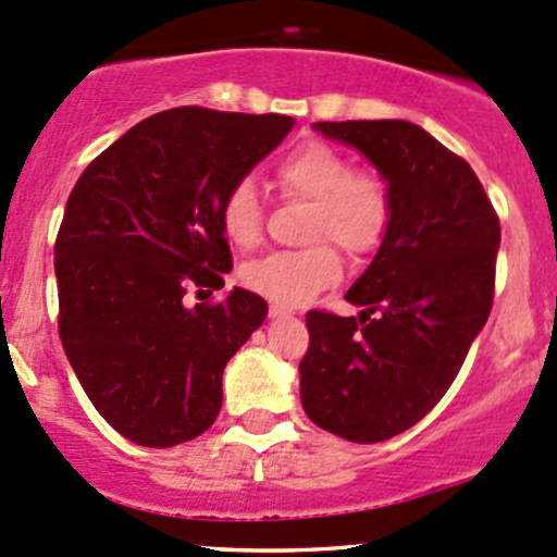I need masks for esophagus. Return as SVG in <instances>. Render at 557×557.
<instances>
[{
    "instance_id": "1",
    "label": "esophagus",
    "mask_w": 557,
    "mask_h": 557,
    "mask_svg": "<svg viewBox=\"0 0 557 557\" xmlns=\"http://www.w3.org/2000/svg\"><path fill=\"white\" fill-rule=\"evenodd\" d=\"M269 317H272V320H280V317H290V311L285 307H277V304H272V307H269Z\"/></svg>"
}]
</instances>
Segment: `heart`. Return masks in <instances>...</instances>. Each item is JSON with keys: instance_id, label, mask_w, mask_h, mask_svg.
Returning a JSON list of instances; mask_svg holds the SVG:
<instances>
[{"instance_id": "b5f03b06", "label": "heart", "mask_w": 557, "mask_h": 557, "mask_svg": "<svg viewBox=\"0 0 557 557\" xmlns=\"http://www.w3.org/2000/svg\"><path fill=\"white\" fill-rule=\"evenodd\" d=\"M277 185L290 198L311 200L309 240L338 243L346 253L364 256L381 246L388 230V187L375 171H354L338 148L307 143L277 163ZM222 230L237 248H253L264 230L259 193L250 180H237L222 200ZM344 264L330 243L304 250H274L243 267L240 280L280 307H301L341 280Z\"/></svg>"}]
</instances>
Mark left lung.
I'll return each mask as SVG.
<instances>
[{
	"label": "left lung",
	"mask_w": 557,
	"mask_h": 557,
	"mask_svg": "<svg viewBox=\"0 0 557 557\" xmlns=\"http://www.w3.org/2000/svg\"><path fill=\"white\" fill-rule=\"evenodd\" d=\"M314 132L377 169L391 219L346 293L359 317L307 314L301 405L311 423L346 442H386L436 407L484 330L499 219L473 169L423 126L320 121Z\"/></svg>",
	"instance_id": "obj_1"
}]
</instances>
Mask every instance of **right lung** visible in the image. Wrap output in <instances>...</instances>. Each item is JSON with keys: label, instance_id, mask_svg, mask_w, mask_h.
<instances>
[{"label": "right lung", "instance_id": "right-lung-1", "mask_svg": "<svg viewBox=\"0 0 557 557\" xmlns=\"http://www.w3.org/2000/svg\"><path fill=\"white\" fill-rule=\"evenodd\" d=\"M290 115L171 108L115 139L78 176L58 243L60 341L97 412L139 447L209 431L222 375L267 320V301L224 288L232 269L222 200L277 148Z\"/></svg>", "mask_w": 557, "mask_h": 557}]
</instances>
